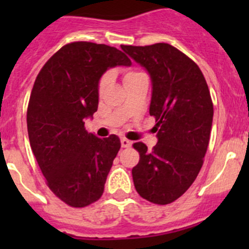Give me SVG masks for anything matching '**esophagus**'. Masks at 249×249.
Returning a JSON list of instances; mask_svg holds the SVG:
<instances>
[{
    "label": "esophagus",
    "instance_id": "34e87169",
    "mask_svg": "<svg viewBox=\"0 0 249 249\" xmlns=\"http://www.w3.org/2000/svg\"><path fill=\"white\" fill-rule=\"evenodd\" d=\"M131 144H132L131 141H129L126 139H122V147L123 148H129V147H131Z\"/></svg>",
    "mask_w": 249,
    "mask_h": 249
}]
</instances>
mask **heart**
<instances>
[{
    "mask_svg": "<svg viewBox=\"0 0 249 249\" xmlns=\"http://www.w3.org/2000/svg\"><path fill=\"white\" fill-rule=\"evenodd\" d=\"M144 76H145L144 72L140 71V70H136V69L125 70L124 74H123V83H124L125 88H126V87H129V85L134 84L136 80H139L140 78H142ZM109 82H110L109 74L108 73L104 74V76L101 77V79H100V82H99V91L104 92L105 90L107 89V87H108Z\"/></svg>",
    "mask_w": 249,
    "mask_h": 249,
    "instance_id": "heart-1",
    "label": "heart"
}]
</instances>
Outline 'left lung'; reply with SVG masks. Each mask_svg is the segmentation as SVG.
Wrapping results in <instances>:
<instances>
[{
	"mask_svg": "<svg viewBox=\"0 0 249 249\" xmlns=\"http://www.w3.org/2000/svg\"><path fill=\"white\" fill-rule=\"evenodd\" d=\"M122 49L149 73V114L158 131L152 150L134 143L140 161L132 179L143 199L167 205L189 189L202 167L213 120L210 90L199 66L171 44Z\"/></svg>",
	"mask_w": 249,
	"mask_h": 249,
	"instance_id": "obj_1",
	"label": "left lung"
}]
</instances>
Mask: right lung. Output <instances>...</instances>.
Masks as SVG:
<instances>
[{
  "label": "right lung",
  "instance_id": "add662e5",
  "mask_svg": "<svg viewBox=\"0 0 249 249\" xmlns=\"http://www.w3.org/2000/svg\"><path fill=\"white\" fill-rule=\"evenodd\" d=\"M130 65L117 48L73 42L57 50L35 80L26 119L30 145L49 189L72 207H85L104 193L120 140L99 139L84 120L97 110L102 74Z\"/></svg>",
  "mask_w": 249,
  "mask_h": 249
}]
</instances>
